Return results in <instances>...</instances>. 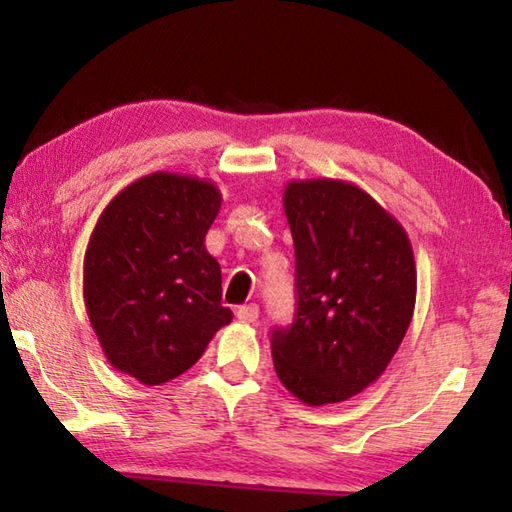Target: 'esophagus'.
<instances>
[{"label": "esophagus", "mask_w": 512, "mask_h": 512, "mask_svg": "<svg viewBox=\"0 0 512 512\" xmlns=\"http://www.w3.org/2000/svg\"><path fill=\"white\" fill-rule=\"evenodd\" d=\"M237 318L241 320V323H255V320L259 318V307L257 305H244L237 309Z\"/></svg>", "instance_id": "esophagus-1"}]
</instances>
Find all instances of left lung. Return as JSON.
Segmentation results:
<instances>
[{"label":"left lung","mask_w":512,"mask_h":512,"mask_svg":"<svg viewBox=\"0 0 512 512\" xmlns=\"http://www.w3.org/2000/svg\"><path fill=\"white\" fill-rule=\"evenodd\" d=\"M284 214L296 248V314L273 329V366L305 404L345 402L386 370L411 325V241L345 180H293Z\"/></svg>","instance_id":"1"}]
</instances>
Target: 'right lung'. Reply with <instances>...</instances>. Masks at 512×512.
<instances>
[{"instance_id":"obj_1","label":"right lung","mask_w":512,"mask_h":512,"mask_svg":"<svg viewBox=\"0 0 512 512\" xmlns=\"http://www.w3.org/2000/svg\"><path fill=\"white\" fill-rule=\"evenodd\" d=\"M221 207L216 185L158 171L101 212L83 262V296L106 359L146 386L183 375L232 311L205 235Z\"/></svg>"}]
</instances>
